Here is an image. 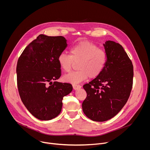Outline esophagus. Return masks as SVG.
<instances>
[{"mask_svg":"<svg viewBox=\"0 0 150 150\" xmlns=\"http://www.w3.org/2000/svg\"><path fill=\"white\" fill-rule=\"evenodd\" d=\"M81 86L79 85H73V88L75 90H79L81 88Z\"/></svg>","mask_w":150,"mask_h":150,"instance_id":"esophagus-1","label":"esophagus"}]
</instances>
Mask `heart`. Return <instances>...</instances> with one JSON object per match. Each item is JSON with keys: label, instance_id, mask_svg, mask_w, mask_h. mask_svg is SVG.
<instances>
[{"label": "heart", "instance_id": "1", "mask_svg": "<svg viewBox=\"0 0 150 150\" xmlns=\"http://www.w3.org/2000/svg\"><path fill=\"white\" fill-rule=\"evenodd\" d=\"M60 68L65 72H69L74 63H78L77 71L64 75V81L78 84L88 77L98 76L105 67L107 61L105 52L90 41H82L74 45L70 49V55L61 53L57 57Z\"/></svg>", "mask_w": 150, "mask_h": 150}]
</instances>
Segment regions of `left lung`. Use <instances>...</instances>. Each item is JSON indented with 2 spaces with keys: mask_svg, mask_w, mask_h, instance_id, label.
<instances>
[{
  "mask_svg": "<svg viewBox=\"0 0 150 150\" xmlns=\"http://www.w3.org/2000/svg\"><path fill=\"white\" fill-rule=\"evenodd\" d=\"M107 61L101 73L83 88L87 96L82 104L84 114L96 122L115 116L123 108L133 84L132 63L123 47L113 41L103 44Z\"/></svg>",
  "mask_w": 150,
  "mask_h": 150,
  "instance_id": "left-lung-1",
  "label": "left lung"
}]
</instances>
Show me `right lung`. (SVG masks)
Wrapping results in <instances>:
<instances>
[{"mask_svg":"<svg viewBox=\"0 0 150 150\" xmlns=\"http://www.w3.org/2000/svg\"><path fill=\"white\" fill-rule=\"evenodd\" d=\"M67 46L65 37L40 34L18 59L19 94L27 109L38 119L49 120L57 116L63 97L72 91L71 84L56 81L61 75L57 57Z\"/></svg>","mask_w":150,"mask_h":150,"instance_id":"add662e5","label":"right lung"}]
</instances>
